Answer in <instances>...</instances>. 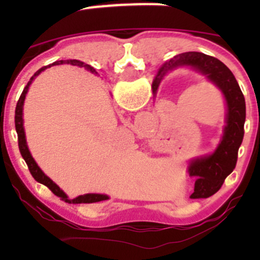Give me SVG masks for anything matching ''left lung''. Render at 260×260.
Masks as SVG:
<instances>
[{"label": "left lung", "instance_id": "1", "mask_svg": "<svg viewBox=\"0 0 260 260\" xmlns=\"http://www.w3.org/2000/svg\"><path fill=\"white\" fill-rule=\"evenodd\" d=\"M178 68H190L204 75L208 82L220 89L226 105L222 137L216 150L210 155L192 158L187 167L189 176L195 178L194 192L190 198H208L219 191L225 178L237 164L238 148L245 134L246 104L233 73L220 59L199 52L181 53L165 62L152 82L153 95L157 93L165 75Z\"/></svg>", "mask_w": 260, "mask_h": 260}]
</instances>
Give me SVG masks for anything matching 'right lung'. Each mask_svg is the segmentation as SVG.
Wrapping results in <instances>:
<instances>
[{
  "mask_svg": "<svg viewBox=\"0 0 260 260\" xmlns=\"http://www.w3.org/2000/svg\"><path fill=\"white\" fill-rule=\"evenodd\" d=\"M62 63H69V65H73V66H79V68H84L86 70H88L89 73H92V74H98L92 66L87 65V63H84V62L78 61V59H65V61L62 59V61L53 62L52 65H48V66H44V68L39 69L35 74L32 75L31 79H29V82L27 83V86L24 87V89H23L22 95H20L19 100H18V103H17V108H15V130H17V134H18V146H19L20 155H22V157L24 158V161H26L27 167H28V169H29V173L32 174V177H34V178H35L38 182H40V183H43V185L47 186L48 189H49L53 194L57 195V197H58V198H61L62 201H65L66 203H73V204L96 203V202L107 201V199H109V197L105 194H84V195H79V197H77V198H74V199H69L68 195H66L65 192L59 189V186L57 185V183L53 182L49 177H48L44 172L41 171L40 167L36 164L35 158L32 157L31 152H29V150H28V146H27L26 133H24V126H23V105H24V99H26L27 92H28L29 86H31V83L34 82V79H35V78L40 74L41 71L47 70V69L50 68V66L62 65Z\"/></svg>",
  "mask_w": 260,
  "mask_h": 260,
  "instance_id": "add662e5",
  "label": "right lung"
}]
</instances>
